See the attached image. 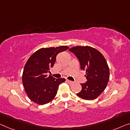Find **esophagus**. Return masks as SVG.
I'll list each match as a JSON object with an SVG mask.
<instances>
[{
	"label": "esophagus",
	"instance_id": "34e87169",
	"mask_svg": "<svg viewBox=\"0 0 130 130\" xmlns=\"http://www.w3.org/2000/svg\"><path fill=\"white\" fill-rule=\"evenodd\" d=\"M66 81H67V83L69 84H72L74 83L73 81H70V80H69V79H67Z\"/></svg>",
	"mask_w": 130,
	"mask_h": 130
}]
</instances>
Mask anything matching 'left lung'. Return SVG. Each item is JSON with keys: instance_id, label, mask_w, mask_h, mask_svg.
Returning <instances> with one entry per match:
<instances>
[{"instance_id": "1", "label": "left lung", "mask_w": 130, "mask_h": 130, "mask_svg": "<svg viewBox=\"0 0 130 130\" xmlns=\"http://www.w3.org/2000/svg\"><path fill=\"white\" fill-rule=\"evenodd\" d=\"M79 60L81 69L86 70L87 81L81 84L82 90L78 96L85 100L96 99L103 92L109 80V69L105 57L92 47L74 46L69 49Z\"/></svg>"}]
</instances>
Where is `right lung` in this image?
<instances>
[{
  "mask_svg": "<svg viewBox=\"0 0 130 130\" xmlns=\"http://www.w3.org/2000/svg\"><path fill=\"white\" fill-rule=\"evenodd\" d=\"M69 49L67 46L41 48L32 55L23 73V84L28 96L38 105L51 102L57 94L59 85L65 78L56 79L46 73L53 67L57 54Z\"/></svg>",
  "mask_w": 130,
  "mask_h": 130,
  "instance_id": "right-lung-1",
  "label": "right lung"
}]
</instances>
